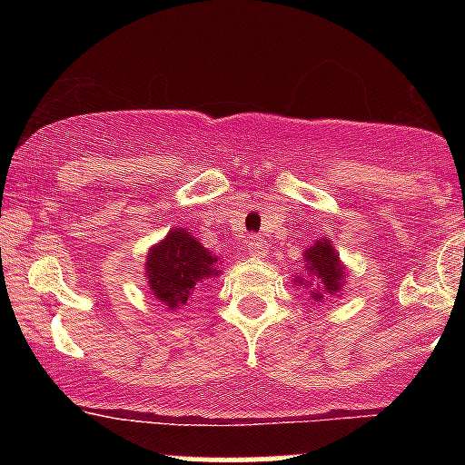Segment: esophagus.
I'll return each mask as SVG.
<instances>
[{"mask_svg": "<svg viewBox=\"0 0 465 465\" xmlns=\"http://www.w3.org/2000/svg\"><path fill=\"white\" fill-rule=\"evenodd\" d=\"M245 250H247V254L254 256V259H265V256H267V241H265V238H261V236L247 238Z\"/></svg>", "mask_w": 465, "mask_h": 465, "instance_id": "34e87169", "label": "esophagus"}]
</instances>
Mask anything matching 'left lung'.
I'll list each match as a JSON object with an SVG mask.
<instances>
[{"mask_svg":"<svg viewBox=\"0 0 465 465\" xmlns=\"http://www.w3.org/2000/svg\"><path fill=\"white\" fill-rule=\"evenodd\" d=\"M303 262H306V271L312 276L311 280H303L302 274L294 276V283L306 285L308 292H311L312 302H322L326 294H337L344 285V265L340 262V254L332 250L331 241L323 238V241H317L315 245L308 247L306 256H303ZM305 273V272H303ZM317 280L318 285L312 286V281Z\"/></svg>","mask_w":465,"mask_h":465,"instance_id":"left-lung-1","label":"left lung"}]
</instances>
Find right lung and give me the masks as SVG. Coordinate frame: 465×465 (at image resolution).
<instances>
[{
    "instance_id": "1",
    "label": "right lung",
    "mask_w": 465,
    "mask_h": 465,
    "mask_svg": "<svg viewBox=\"0 0 465 465\" xmlns=\"http://www.w3.org/2000/svg\"><path fill=\"white\" fill-rule=\"evenodd\" d=\"M218 256L200 245L186 229H173L162 242L150 247L145 259V279L154 299L177 311L195 297L209 279H215Z\"/></svg>"
}]
</instances>
